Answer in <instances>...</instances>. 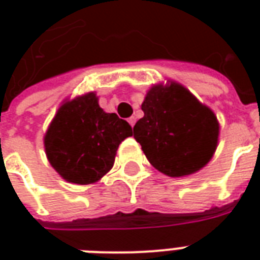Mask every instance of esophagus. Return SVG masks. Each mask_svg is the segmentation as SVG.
Segmentation results:
<instances>
[{
    "label": "esophagus",
    "mask_w": 260,
    "mask_h": 260,
    "mask_svg": "<svg viewBox=\"0 0 260 260\" xmlns=\"http://www.w3.org/2000/svg\"><path fill=\"white\" fill-rule=\"evenodd\" d=\"M128 122H129V124H131V126H134L135 122H136V118H135V117H129V118H128Z\"/></svg>",
    "instance_id": "obj_1"
}]
</instances>
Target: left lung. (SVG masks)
<instances>
[{"label":"left lung","mask_w":260,"mask_h":260,"mask_svg":"<svg viewBox=\"0 0 260 260\" xmlns=\"http://www.w3.org/2000/svg\"><path fill=\"white\" fill-rule=\"evenodd\" d=\"M142 110L134 138L156 170L173 178L187 177L213 158L220 136L217 116L182 83L167 79L152 85Z\"/></svg>","instance_id":"obj_1"}]
</instances>
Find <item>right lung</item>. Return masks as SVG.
<instances>
[{"instance_id":"1","label":"right lung","mask_w":260,"mask_h":260,"mask_svg":"<svg viewBox=\"0 0 260 260\" xmlns=\"http://www.w3.org/2000/svg\"><path fill=\"white\" fill-rule=\"evenodd\" d=\"M132 128L106 113L95 91L66 98L44 134V150L54 170L69 183H95L112 170L118 146Z\"/></svg>"}]
</instances>
